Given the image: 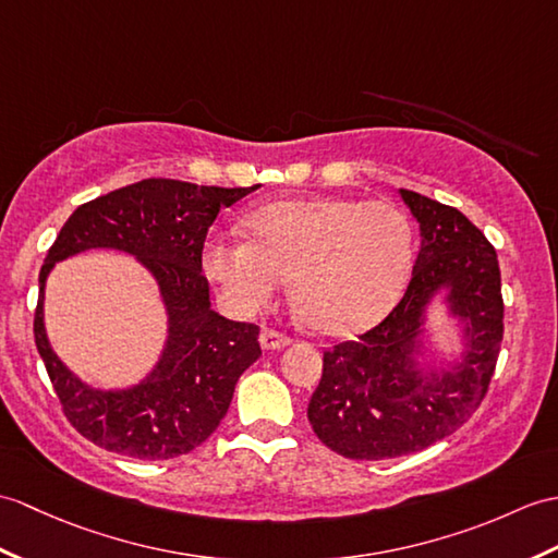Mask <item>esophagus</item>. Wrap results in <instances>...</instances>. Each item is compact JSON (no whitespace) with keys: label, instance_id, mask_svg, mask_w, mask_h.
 I'll list each match as a JSON object with an SVG mask.
<instances>
[{"label":"esophagus","instance_id":"34e87169","mask_svg":"<svg viewBox=\"0 0 558 558\" xmlns=\"http://www.w3.org/2000/svg\"><path fill=\"white\" fill-rule=\"evenodd\" d=\"M258 342H262V347L268 349V352H274V349L288 347V344H290V338H288V335H282V332L274 330V328H264L262 335H258Z\"/></svg>","mask_w":558,"mask_h":558}]
</instances>
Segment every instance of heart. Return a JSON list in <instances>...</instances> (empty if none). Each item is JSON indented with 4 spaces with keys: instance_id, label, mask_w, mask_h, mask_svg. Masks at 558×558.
<instances>
[{
    "instance_id": "heart-1",
    "label": "heart",
    "mask_w": 558,
    "mask_h": 558,
    "mask_svg": "<svg viewBox=\"0 0 558 558\" xmlns=\"http://www.w3.org/2000/svg\"><path fill=\"white\" fill-rule=\"evenodd\" d=\"M250 240L214 238L204 268L238 314H254L292 276L308 326L347 338L375 326L409 280L413 228L392 202L282 199L254 209Z\"/></svg>"
}]
</instances>
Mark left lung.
<instances>
[{"mask_svg":"<svg viewBox=\"0 0 558 558\" xmlns=\"http://www.w3.org/2000/svg\"><path fill=\"white\" fill-rule=\"evenodd\" d=\"M399 194L423 238L409 288L378 326L323 354L306 411L320 442L356 461L413 454L459 430L487 395L504 338L495 247L454 206L411 190ZM439 289L464 323L466 352L451 372L423 374L412 356Z\"/></svg>","mask_w":558,"mask_h":558,"instance_id":"left-lung-1","label":"left lung"}]
</instances>
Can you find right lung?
<instances>
[{
  "label": "right lung",
  "instance_id": "right-lung-1",
  "mask_svg": "<svg viewBox=\"0 0 558 558\" xmlns=\"http://www.w3.org/2000/svg\"><path fill=\"white\" fill-rule=\"evenodd\" d=\"M256 187L147 178L81 204L63 223L40 270L33 332L63 416L89 442L133 459H175L199 447L223 421L240 375L262 356V344L254 323L228 320L211 308L202 250L218 211ZM99 246L133 253L158 278L169 314L160 364L131 391L104 393L77 381L44 332L48 270Z\"/></svg>",
  "mask_w": 558,
  "mask_h": 558
}]
</instances>
